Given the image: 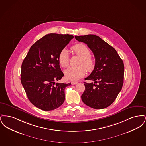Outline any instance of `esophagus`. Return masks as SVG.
<instances>
[{"instance_id":"34e87169","label":"esophagus","mask_w":146,"mask_h":146,"mask_svg":"<svg viewBox=\"0 0 146 146\" xmlns=\"http://www.w3.org/2000/svg\"><path fill=\"white\" fill-rule=\"evenodd\" d=\"M71 84H72V85H76V84H78V82H72Z\"/></svg>"}]
</instances>
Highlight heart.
Segmentation results:
<instances>
[{
    "instance_id": "heart-1",
    "label": "heart",
    "mask_w": 146,
    "mask_h": 146,
    "mask_svg": "<svg viewBox=\"0 0 146 146\" xmlns=\"http://www.w3.org/2000/svg\"><path fill=\"white\" fill-rule=\"evenodd\" d=\"M73 52L82 58L79 66H84L89 72L92 71L95 67V60L91 56L90 50L83 44H76L72 47ZM58 61L60 64L66 68L68 66L70 63V55L68 50L63 49L60 51ZM83 66H80L77 68L70 67L65 70L64 72V76L67 79L70 80H77L85 76L86 70Z\"/></svg>"
}]
</instances>
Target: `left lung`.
<instances>
[{
    "instance_id": "8db88e82",
    "label": "left lung",
    "mask_w": 146,
    "mask_h": 146,
    "mask_svg": "<svg viewBox=\"0 0 146 146\" xmlns=\"http://www.w3.org/2000/svg\"><path fill=\"white\" fill-rule=\"evenodd\" d=\"M79 42L87 44L95 58V67L85 79L82 100L94 109H104L115 101L124 83V65L117 51L101 38L94 35L75 36Z\"/></svg>"
}]
</instances>
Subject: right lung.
<instances>
[{
    "label": "right lung",
    "instance_id": "obj_1",
    "mask_svg": "<svg viewBox=\"0 0 146 146\" xmlns=\"http://www.w3.org/2000/svg\"><path fill=\"white\" fill-rule=\"evenodd\" d=\"M73 38L70 35H45L31 47L22 62L21 83L30 102L42 111L54 110L64 101V89L71 83H56L64 76L58 57Z\"/></svg>",
    "mask_w": 146,
    "mask_h": 146
}]
</instances>
